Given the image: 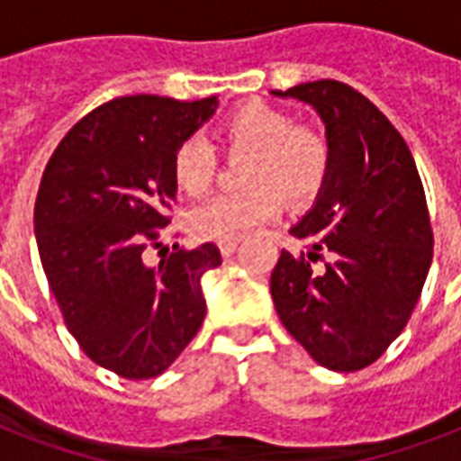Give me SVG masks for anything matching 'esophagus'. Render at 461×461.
Listing matches in <instances>:
<instances>
[{"label": "esophagus", "mask_w": 461, "mask_h": 461, "mask_svg": "<svg viewBox=\"0 0 461 461\" xmlns=\"http://www.w3.org/2000/svg\"><path fill=\"white\" fill-rule=\"evenodd\" d=\"M220 253H222V256H231V253L237 251V246H239V241H220Z\"/></svg>", "instance_id": "1"}]
</instances>
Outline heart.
Wrapping results in <instances>:
<instances>
[{
  "mask_svg": "<svg viewBox=\"0 0 461 461\" xmlns=\"http://www.w3.org/2000/svg\"><path fill=\"white\" fill-rule=\"evenodd\" d=\"M227 153H249L241 169L246 186L217 194L191 210L188 224L203 239L239 241L282 212V195L292 203L313 198L330 176L332 150L313 126L294 124L289 114L266 103H246L220 124ZM217 169L215 150L203 136H186L172 155V176L188 195L205 194Z\"/></svg>",
  "mask_w": 461,
  "mask_h": 461,
  "instance_id": "obj_1",
  "label": "heart"
}]
</instances>
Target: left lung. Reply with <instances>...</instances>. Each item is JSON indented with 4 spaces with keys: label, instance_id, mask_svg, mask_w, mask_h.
Listing matches in <instances>:
<instances>
[{
    "label": "left lung",
    "instance_id": "8db88e82",
    "mask_svg": "<svg viewBox=\"0 0 461 461\" xmlns=\"http://www.w3.org/2000/svg\"><path fill=\"white\" fill-rule=\"evenodd\" d=\"M325 122L332 165L315 205L292 227L270 294L282 325L330 371L378 361L411 318L433 260L421 176L400 131L366 95L322 78L273 90Z\"/></svg>",
    "mask_w": 461,
    "mask_h": 461
}]
</instances>
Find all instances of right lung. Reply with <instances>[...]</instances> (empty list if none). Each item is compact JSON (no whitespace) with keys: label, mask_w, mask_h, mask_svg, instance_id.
Here are the masks:
<instances>
[{"label":"right lung","mask_w":461,"mask_h":461,"mask_svg":"<svg viewBox=\"0 0 461 461\" xmlns=\"http://www.w3.org/2000/svg\"><path fill=\"white\" fill-rule=\"evenodd\" d=\"M215 107L112 97L68 129L42 172L35 239L50 289L78 347L122 378L167 371L205 318L201 277L220 249L174 246L158 266L146 251L172 220L174 148Z\"/></svg>","instance_id":"add662e5"}]
</instances>
